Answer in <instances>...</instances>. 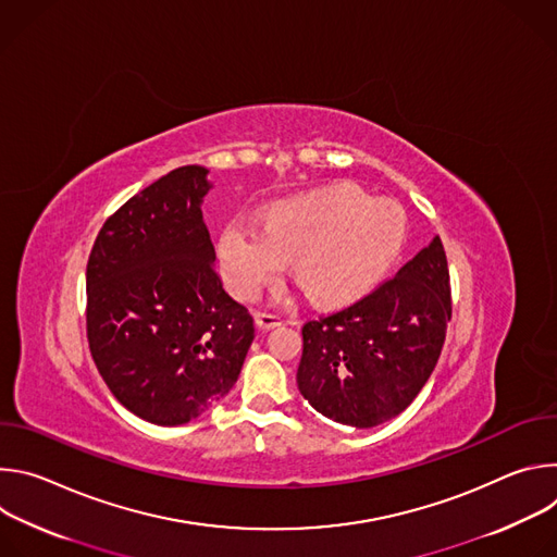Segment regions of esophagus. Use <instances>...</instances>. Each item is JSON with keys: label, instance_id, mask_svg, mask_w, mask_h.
Instances as JSON below:
<instances>
[{"label": "esophagus", "instance_id": "esophagus-1", "mask_svg": "<svg viewBox=\"0 0 557 557\" xmlns=\"http://www.w3.org/2000/svg\"><path fill=\"white\" fill-rule=\"evenodd\" d=\"M286 320L275 312H258L256 314V326L260 331H271V329H277V326H284Z\"/></svg>", "mask_w": 557, "mask_h": 557}]
</instances>
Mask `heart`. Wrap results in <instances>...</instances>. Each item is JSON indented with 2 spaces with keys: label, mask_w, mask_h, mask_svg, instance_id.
Returning <instances> with one entry per match:
<instances>
[{
  "label": "heart",
  "mask_w": 557,
  "mask_h": 557,
  "mask_svg": "<svg viewBox=\"0 0 557 557\" xmlns=\"http://www.w3.org/2000/svg\"><path fill=\"white\" fill-rule=\"evenodd\" d=\"M408 237L404 207L337 183L271 205L262 233L231 224L218 243L231 293L256 299L284 262L317 308H342L366 297L399 258Z\"/></svg>",
  "instance_id": "heart-1"
}]
</instances>
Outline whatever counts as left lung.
<instances>
[{
    "label": "left lung",
    "mask_w": 557,
    "mask_h": 557,
    "mask_svg": "<svg viewBox=\"0 0 557 557\" xmlns=\"http://www.w3.org/2000/svg\"><path fill=\"white\" fill-rule=\"evenodd\" d=\"M449 320V269L436 235L372 293L304 324L297 387L317 412L342 425H381L428 383Z\"/></svg>",
    "instance_id": "1"
}]
</instances>
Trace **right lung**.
<instances>
[{
    "instance_id": "add662e5",
    "label": "right lung",
    "mask_w": 557,
    "mask_h": 557,
    "mask_svg": "<svg viewBox=\"0 0 557 557\" xmlns=\"http://www.w3.org/2000/svg\"><path fill=\"white\" fill-rule=\"evenodd\" d=\"M207 170L158 178L101 226L86 271L92 359L116 401L156 425H183L240 376L251 312L215 273L202 222Z\"/></svg>"
}]
</instances>
